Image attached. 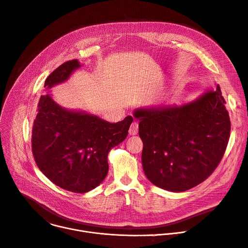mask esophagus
Here are the masks:
<instances>
[{
  "instance_id": "1",
  "label": "esophagus",
  "mask_w": 248,
  "mask_h": 248,
  "mask_svg": "<svg viewBox=\"0 0 248 248\" xmlns=\"http://www.w3.org/2000/svg\"><path fill=\"white\" fill-rule=\"evenodd\" d=\"M128 133L130 136H136L139 133V123L138 122H133V124L129 126Z\"/></svg>"
}]
</instances>
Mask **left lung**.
Returning <instances> with one entry per match:
<instances>
[{
	"instance_id": "obj_1",
	"label": "left lung",
	"mask_w": 248,
	"mask_h": 248,
	"mask_svg": "<svg viewBox=\"0 0 248 248\" xmlns=\"http://www.w3.org/2000/svg\"><path fill=\"white\" fill-rule=\"evenodd\" d=\"M142 169L155 186L173 192L190 189L218 166L230 136L219 86L181 105L137 108Z\"/></svg>"
}]
</instances>
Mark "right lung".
I'll use <instances>...</instances> for the list:
<instances>
[{"instance_id": "right-lung-1", "label": "right lung", "mask_w": 248, "mask_h": 248, "mask_svg": "<svg viewBox=\"0 0 248 248\" xmlns=\"http://www.w3.org/2000/svg\"><path fill=\"white\" fill-rule=\"evenodd\" d=\"M82 64L78 60L62 63L49 75L46 91L67 81ZM134 119L108 123L86 110L60 106L51 91L42 95L31 135V150L40 170L56 186L85 193L106 178L108 155L123 142Z\"/></svg>"}]
</instances>
